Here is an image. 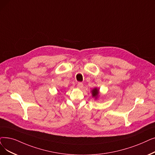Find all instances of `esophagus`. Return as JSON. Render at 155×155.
Wrapping results in <instances>:
<instances>
[{"label": "esophagus", "mask_w": 155, "mask_h": 155, "mask_svg": "<svg viewBox=\"0 0 155 155\" xmlns=\"http://www.w3.org/2000/svg\"><path fill=\"white\" fill-rule=\"evenodd\" d=\"M84 87V85L82 82H78V84H77V87L78 89H82V87Z\"/></svg>", "instance_id": "1"}]
</instances>
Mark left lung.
<instances>
[{
	"label": "left lung",
	"instance_id": "obj_1",
	"mask_svg": "<svg viewBox=\"0 0 155 155\" xmlns=\"http://www.w3.org/2000/svg\"><path fill=\"white\" fill-rule=\"evenodd\" d=\"M92 92V97L95 98L96 99H97V97L99 96V89L97 88H94V89H92V91H91Z\"/></svg>",
	"mask_w": 155,
	"mask_h": 155
}]
</instances>
